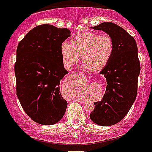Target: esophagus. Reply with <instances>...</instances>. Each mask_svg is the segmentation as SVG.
I'll list each match as a JSON object with an SVG mask.
<instances>
[{
	"label": "esophagus",
	"mask_w": 152,
	"mask_h": 152,
	"mask_svg": "<svg viewBox=\"0 0 152 152\" xmlns=\"http://www.w3.org/2000/svg\"><path fill=\"white\" fill-rule=\"evenodd\" d=\"M75 73H76V74H77V75H78V74L80 73V72H75Z\"/></svg>",
	"instance_id": "esophagus-1"
}]
</instances>
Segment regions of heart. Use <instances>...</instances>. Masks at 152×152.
<instances>
[{"instance_id": "heart-1", "label": "heart", "mask_w": 152, "mask_h": 152, "mask_svg": "<svg viewBox=\"0 0 152 152\" xmlns=\"http://www.w3.org/2000/svg\"><path fill=\"white\" fill-rule=\"evenodd\" d=\"M115 45L110 35L88 31L74 35L71 42L64 41L61 45V54L69 67L77 64L82 56L85 66L98 70L109 63Z\"/></svg>"}]
</instances>
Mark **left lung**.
<instances>
[{
	"label": "left lung",
	"mask_w": 152,
	"mask_h": 152,
	"mask_svg": "<svg viewBox=\"0 0 152 152\" xmlns=\"http://www.w3.org/2000/svg\"><path fill=\"white\" fill-rule=\"evenodd\" d=\"M112 37L115 45L110 62L100 71L107 80L103 99L94 103L91 121L100 126H111L127 115L137 94V79L141 71L137 47L133 37L121 27L103 22L93 27Z\"/></svg>",
	"instance_id": "1"
}]
</instances>
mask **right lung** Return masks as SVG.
Returning <instances> with one entry per match:
<instances>
[{
  "label": "right lung",
  "instance_id": "right-lung-1",
  "mask_svg": "<svg viewBox=\"0 0 152 152\" xmlns=\"http://www.w3.org/2000/svg\"><path fill=\"white\" fill-rule=\"evenodd\" d=\"M68 28L44 24L27 33L18 43L15 64L16 91L25 113L35 122L52 125L65 114L67 101L60 94V80L68 73L61 45Z\"/></svg>",
  "mask_w": 152,
  "mask_h": 152
}]
</instances>
